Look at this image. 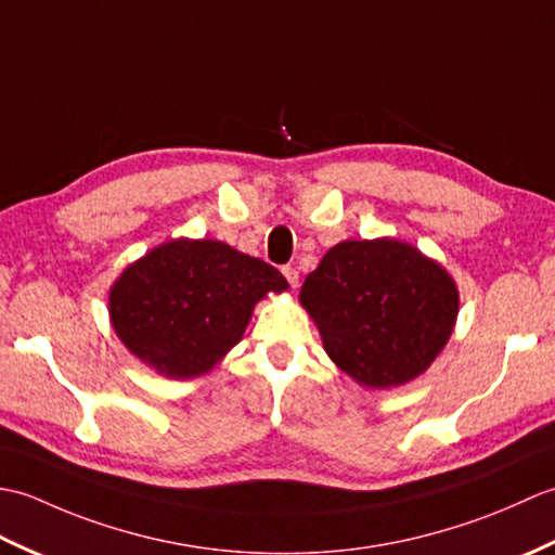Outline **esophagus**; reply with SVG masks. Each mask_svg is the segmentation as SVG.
<instances>
[{"instance_id": "1", "label": "esophagus", "mask_w": 555, "mask_h": 555, "mask_svg": "<svg viewBox=\"0 0 555 555\" xmlns=\"http://www.w3.org/2000/svg\"><path fill=\"white\" fill-rule=\"evenodd\" d=\"M281 274L286 276V281H288V286H291V288H296V286H298V269H296V267H284V269H281Z\"/></svg>"}]
</instances>
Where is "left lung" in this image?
Wrapping results in <instances>:
<instances>
[{"mask_svg": "<svg viewBox=\"0 0 555 555\" xmlns=\"http://www.w3.org/2000/svg\"><path fill=\"white\" fill-rule=\"evenodd\" d=\"M326 356L358 384L391 388L429 367L453 334L457 288L451 274L396 238L344 241L300 291Z\"/></svg>", "mask_w": 555, "mask_h": 555, "instance_id": "8db88e82", "label": "left lung"}]
</instances>
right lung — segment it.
I'll return each mask as SVG.
<instances>
[{
  "instance_id": "1",
  "label": "right lung",
  "mask_w": 555,
  "mask_h": 555,
  "mask_svg": "<svg viewBox=\"0 0 555 555\" xmlns=\"http://www.w3.org/2000/svg\"><path fill=\"white\" fill-rule=\"evenodd\" d=\"M286 288L276 267L227 243L176 238L124 269L109 291V317L140 362L169 379H193L238 344L267 293Z\"/></svg>"
}]
</instances>
